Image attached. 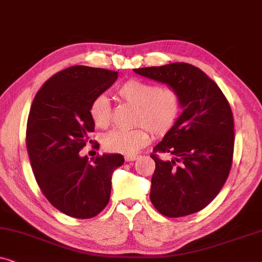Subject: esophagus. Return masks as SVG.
Returning a JSON list of instances; mask_svg holds the SVG:
<instances>
[{
  "label": "esophagus",
  "mask_w": 262,
  "mask_h": 262,
  "mask_svg": "<svg viewBox=\"0 0 262 262\" xmlns=\"http://www.w3.org/2000/svg\"><path fill=\"white\" fill-rule=\"evenodd\" d=\"M138 159V156L136 155H125V161L126 162H131V161H136Z\"/></svg>",
  "instance_id": "1"
}]
</instances>
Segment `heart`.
Wrapping results in <instances>:
<instances>
[{"instance_id": "b5f03b06", "label": "heart", "mask_w": 262, "mask_h": 262, "mask_svg": "<svg viewBox=\"0 0 262 262\" xmlns=\"http://www.w3.org/2000/svg\"><path fill=\"white\" fill-rule=\"evenodd\" d=\"M117 95L136 106L132 123L142 127L131 130L118 128L103 135L102 146L110 152L135 154L139 151L150 139L146 128L157 137L166 135L173 127L180 113V96L170 87H159L151 82L132 78L119 85ZM88 112L96 127L106 128L111 124L112 111L105 95L95 96L89 105Z\"/></svg>"}]
</instances>
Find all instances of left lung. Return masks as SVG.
Here are the masks:
<instances>
[{
	"label": "left lung",
	"instance_id": "1",
	"mask_svg": "<svg viewBox=\"0 0 262 262\" xmlns=\"http://www.w3.org/2000/svg\"><path fill=\"white\" fill-rule=\"evenodd\" d=\"M134 71L175 89L184 110L152 150L150 200L166 217L198 212L216 198L230 171L235 142L230 105L220 87L191 64ZM157 152H169L173 159L161 160Z\"/></svg>",
	"mask_w": 262,
	"mask_h": 262
}]
</instances>
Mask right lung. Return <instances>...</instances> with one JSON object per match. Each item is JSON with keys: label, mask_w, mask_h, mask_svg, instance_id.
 Masks as SVG:
<instances>
[{"label": "right lung", "mask_w": 262, "mask_h": 262, "mask_svg": "<svg viewBox=\"0 0 262 262\" xmlns=\"http://www.w3.org/2000/svg\"><path fill=\"white\" fill-rule=\"evenodd\" d=\"M118 78L117 71L75 66L53 75L32 102L26 145L34 178L46 199L74 218L95 217L108 204L119 154L82 157L94 132L89 105Z\"/></svg>", "instance_id": "1"}]
</instances>
